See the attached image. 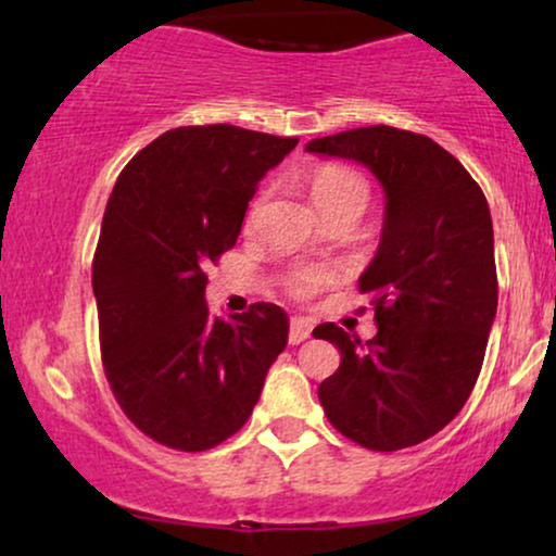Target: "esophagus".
<instances>
[{"mask_svg":"<svg viewBox=\"0 0 556 556\" xmlns=\"http://www.w3.org/2000/svg\"><path fill=\"white\" fill-rule=\"evenodd\" d=\"M311 333H314V321L306 316H295L291 318V333H288V341L291 344H301V341L311 339Z\"/></svg>","mask_w":556,"mask_h":556,"instance_id":"34e87169","label":"esophagus"}]
</instances>
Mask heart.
<instances>
[{"mask_svg": "<svg viewBox=\"0 0 556 556\" xmlns=\"http://www.w3.org/2000/svg\"><path fill=\"white\" fill-rule=\"evenodd\" d=\"M367 192V185H364L362 177H356L354 172L341 169V166H324L314 174L311 179V197H314L316 210L326 207V204L344 200L349 194ZM321 273L318 270H301L293 276V288L295 291H311L321 283Z\"/></svg>", "mask_w": 556, "mask_h": 556, "instance_id": "1", "label": "heart"}]
</instances>
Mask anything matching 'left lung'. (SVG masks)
Instances as JSON below:
<instances>
[{
  "instance_id": "obj_1",
  "label": "left lung",
  "mask_w": 556,
  "mask_h": 556,
  "mask_svg": "<svg viewBox=\"0 0 556 556\" xmlns=\"http://www.w3.org/2000/svg\"><path fill=\"white\" fill-rule=\"evenodd\" d=\"M306 151L367 166L384 192L377 253L359 276L377 333L362 344L316 326L341 352L318 400L333 428L369 451L417 445L460 413L481 371L498 306L489 202L458 159L420 134L352 128Z\"/></svg>"
}]
</instances>
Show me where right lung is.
Returning <instances> with one entry per match:
<instances>
[{
	"label": "right lung",
	"instance_id": "right-lung-1",
	"mask_svg": "<svg viewBox=\"0 0 556 556\" xmlns=\"http://www.w3.org/2000/svg\"><path fill=\"white\" fill-rule=\"evenodd\" d=\"M299 139L215 124L166 131L118 174L93 295L105 377L128 420L174 451H210L248 422L288 314L212 316L204 268L238 242L257 181Z\"/></svg>",
	"mask_w": 556,
	"mask_h": 556
}]
</instances>
